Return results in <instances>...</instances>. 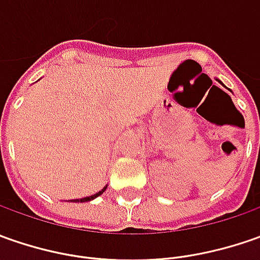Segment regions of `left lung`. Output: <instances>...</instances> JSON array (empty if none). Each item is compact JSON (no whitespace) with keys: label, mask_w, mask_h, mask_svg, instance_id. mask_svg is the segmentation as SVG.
Here are the masks:
<instances>
[{"label":"left lung","mask_w":260,"mask_h":260,"mask_svg":"<svg viewBox=\"0 0 260 260\" xmlns=\"http://www.w3.org/2000/svg\"><path fill=\"white\" fill-rule=\"evenodd\" d=\"M217 81H218V79H217ZM218 82H220V81H218ZM220 84H221V82H220Z\"/></svg>","instance_id":"8db88e82"}]
</instances>
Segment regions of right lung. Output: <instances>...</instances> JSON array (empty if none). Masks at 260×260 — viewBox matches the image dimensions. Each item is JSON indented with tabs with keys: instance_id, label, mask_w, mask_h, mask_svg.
I'll list each match as a JSON object with an SVG mask.
<instances>
[{
	"instance_id": "right-lung-1",
	"label": "right lung",
	"mask_w": 260,
	"mask_h": 260,
	"mask_svg": "<svg viewBox=\"0 0 260 260\" xmlns=\"http://www.w3.org/2000/svg\"><path fill=\"white\" fill-rule=\"evenodd\" d=\"M105 189H107V186H104V188H103V189H101L100 192H96V194L91 195V197H85V198H81V200H76V201H78V203H79V201H81V203H85V201H91V200H94V198H96V197H100V195L104 192ZM74 201H75V200H74Z\"/></svg>"
}]
</instances>
